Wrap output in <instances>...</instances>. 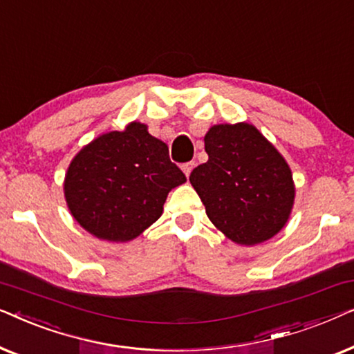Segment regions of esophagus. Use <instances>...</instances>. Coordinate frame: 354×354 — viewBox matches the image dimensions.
Returning a JSON list of instances; mask_svg holds the SVG:
<instances>
[{
	"mask_svg": "<svg viewBox=\"0 0 354 354\" xmlns=\"http://www.w3.org/2000/svg\"><path fill=\"white\" fill-rule=\"evenodd\" d=\"M193 167H195V162H185V164H183V166H182V171L185 172L187 177H190Z\"/></svg>",
	"mask_w": 354,
	"mask_h": 354,
	"instance_id": "obj_1",
	"label": "esophagus"
}]
</instances>
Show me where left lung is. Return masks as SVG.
I'll list each match as a JSON object with an SVG mask.
<instances>
[{
	"mask_svg": "<svg viewBox=\"0 0 354 354\" xmlns=\"http://www.w3.org/2000/svg\"><path fill=\"white\" fill-rule=\"evenodd\" d=\"M205 149L209 159L193 169L190 183L212 224L246 246L277 235L295 201L292 171L282 154L246 122L212 125Z\"/></svg>",
	"mask_w": 354,
	"mask_h": 354,
	"instance_id": "left-lung-1",
	"label": "left lung"
}]
</instances>
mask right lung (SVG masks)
I'll use <instances>...</instances> for the list:
<instances>
[{"instance_id": "add662e5", "label": "right lung", "mask_w": 354, "mask_h": 354, "mask_svg": "<svg viewBox=\"0 0 354 354\" xmlns=\"http://www.w3.org/2000/svg\"><path fill=\"white\" fill-rule=\"evenodd\" d=\"M187 182L167 145L142 122L106 132L75 154L64 178L74 219L100 240L130 241L162 214L172 188Z\"/></svg>"}]
</instances>
